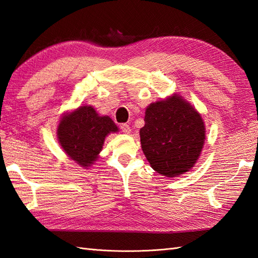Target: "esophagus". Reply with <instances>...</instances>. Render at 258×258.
<instances>
[{
	"mask_svg": "<svg viewBox=\"0 0 258 258\" xmlns=\"http://www.w3.org/2000/svg\"><path fill=\"white\" fill-rule=\"evenodd\" d=\"M120 130H122V132L125 134H130L131 133V126L128 124H122L120 125Z\"/></svg>",
	"mask_w": 258,
	"mask_h": 258,
	"instance_id": "1",
	"label": "esophagus"
}]
</instances>
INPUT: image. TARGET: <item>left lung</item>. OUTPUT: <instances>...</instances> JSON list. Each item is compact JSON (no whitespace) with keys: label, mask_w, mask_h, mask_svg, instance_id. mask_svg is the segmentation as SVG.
I'll return each mask as SVG.
<instances>
[{"label":"left lung","mask_w":258,"mask_h":258,"mask_svg":"<svg viewBox=\"0 0 258 258\" xmlns=\"http://www.w3.org/2000/svg\"><path fill=\"white\" fill-rule=\"evenodd\" d=\"M140 130L141 145L151 167L162 176L177 177L194 167L206 131L199 111L179 94L151 103Z\"/></svg>","instance_id":"obj_1"}]
</instances>
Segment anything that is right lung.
Segmentation results:
<instances>
[{
  "mask_svg": "<svg viewBox=\"0 0 258 258\" xmlns=\"http://www.w3.org/2000/svg\"><path fill=\"white\" fill-rule=\"evenodd\" d=\"M118 127L107 115H100L92 105L64 113L56 134L59 145L79 166L89 168L100 156L106 136Z\"/></svg>",
  "mask_w": 258,
  "mask_h": 258,
  "instance_id": "right-lung-1",
  "label": "right lung"
}]
</instances>
